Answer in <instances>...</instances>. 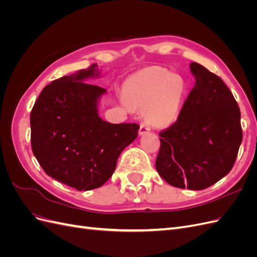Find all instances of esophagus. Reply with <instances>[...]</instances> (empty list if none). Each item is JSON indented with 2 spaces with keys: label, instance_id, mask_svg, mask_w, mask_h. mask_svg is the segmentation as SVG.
Returning <instances> with one entry per match:
<instances>
[{
  "label": "esophagus",
  "instance_id": "34e87169",
  "mask_svg": "<svg viewBox=\"0 0 257 257\" xmlns=\"http://www.w3.org/2000/svg\"><path fill=\"white\" fill-rule=\"evenodd\" d=\"M150 131H151V128H150L149 125H148V124L142 123V124H141V128H139V134H141V135H145V134H147V133H149Z\"/></svg>",
  "mask_w": 257,
  "mask_h": 257
}]
</instances>
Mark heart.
<instances>
[{"instance_id":"heart-1","label":"heart","mask_w":257,"mask_h":257,"mask_svg":"<svg viewBox=\"0 0 257 257\" xmlns=\"http://www.w3.org/2000/svg\"><path fill=\"white\" fill-rule=\"evenodd\" d=\"M186 81L160 66L146 67L124 83L126 100L155 127H167L177 120L186 93Z\"/></svg>"}]
</instances>
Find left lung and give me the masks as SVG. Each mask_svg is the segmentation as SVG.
<instances>
[{
	"label": "left lung",
	"mask_w": 257,
	"mask_h": 257,
	"mask_svg": "<svg viewBox=\"0 0 257 257\" xmlns=\"http://www.w3.org/2000/svg\"><path fill=\"white\" fill-rule=\"evenodd\" d=\"M196 82L177 121L160 133L155 161L159 175L170 185L205 190L234 166L242 142L240 109L219 76L193 62Z\"/></svg>",
	"instance_id": "1"
}]
</instances>
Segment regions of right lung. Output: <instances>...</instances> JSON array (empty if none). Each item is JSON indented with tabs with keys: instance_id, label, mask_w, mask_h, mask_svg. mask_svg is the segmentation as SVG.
Wrapping results in <instances>:
<instances>
[{
	"instance_id": "1",
	"label": "right lung",
	"mask_w": 257,
	"mask_h": 257,
	"mask_svg": "<svg viewBox=\"0 0 257 257\" xmlns=\"http://www.w3.org/2000/svg\"><path fill=\"white\" fill-rule=\"evenodd\" d=\"M96 64L46 85L30 115L31 145L45 173L78 191L102 186L119 155L138 135L136 123L112 124L98 116L106 92L84 82L98 76Z\"/></svg>"
}]
</instances>
